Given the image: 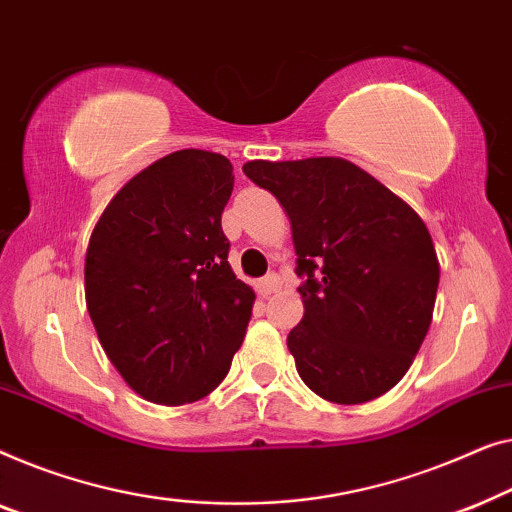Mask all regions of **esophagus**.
<instances>
[{
  "label": "esophagus",
  "mask_w": 512,
  "mask_h": 512,
  "mask_svg": "<svg viewBox=\"0 0 512 512\" xmlns=\"http://www.w3.org/2000/svg\"><path fill=\"white\" fill-rule=\"evenodd\" d=\"M280 285H283V280H280L278 273H269V276L262 278L257 283V292L262 294V297H269V294L280 290Z\"/></svg>",
  "instance_id": "esophagus-1"
}]
</instances>
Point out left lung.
Masks as SVG:
<instances>
[{
    "label": "left lung",
    "mask_w": 512,
    "mask_h": 512,
    "mask_svg": "<svg viewBox=\"0 0 512 512\" xmlns=\"http://www.w3.org/2000/svg\"><path fill=\"white\" fill-rule=\"evenodd\" d=\"M285 208L304 318L287 336L304 383L352 406L390 392L427 336L436 248L420 215L341 157L243 164Z\"/></svg>",
    "instance_id": "left-lung-1"
}]
</instances>
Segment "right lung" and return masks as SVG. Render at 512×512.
<instances>
[{"label": "right lung", "mask_w": 512, "mask_h": 512, "mask_svg": "<svg viewBox=\"0 0 512 512\" xmlns=\"http://www.w3.org/2000/svg\"><path fill=\"white\" fill-rule=\"evenodd\" d=\"M232 171L225 155L176 150L125 183L92 229V325L125 383L153 403L211 394L246 336L255 292L234 276L220 225Z\"/></svg>", "instance_id": "right-lung-1"}]
</instances>
